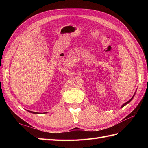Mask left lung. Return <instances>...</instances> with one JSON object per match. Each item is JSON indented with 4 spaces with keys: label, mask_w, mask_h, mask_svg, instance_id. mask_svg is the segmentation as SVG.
Listing matches in <instances>:
<instances>
[{
    "label": "left lung",
    "mask_w": 148,
    "mask_h": 148,
    "mask_svg": "<svg viewBox=\"0 0 148 148\" xmlns=\"http://www.w3.org/2000/svg\"><path fill=\"white\" fill-rule=\"evenodd\" d=\"M135 94H134V95H133V97H132V98H131V99H130V100H129V101H128V102H125V104H123V105H122V107H124V106H125V105H127V104H128V103H129V102H130V101H132V99H133V97H134V96H135Z\"/></svg>",
    "instance_id": "left-lung-1"
}]
</instances>
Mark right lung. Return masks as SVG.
<instances>
[{"instance_id": "add662e5", "label": "right lung", "mask_w": 148, "mask_h": 148, "mask_svg": "<svg viewBox=\"0 0 148 148\" xmlns=\"http://www.w3.org/2000/svg\"><path fill=\"white\" fill-rule=\"evenodd\" d=\"M28 112H29L31 113H33V114H39L38 112H32V111H29V110H28Z\"/></svg>"}]
</instances>
